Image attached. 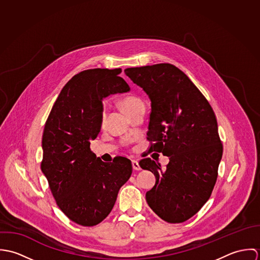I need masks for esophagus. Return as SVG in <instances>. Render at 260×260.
Instances as JSON below:
<instances>
[{"mask_svg":"<svg viewBox=\"0 0 260 260\" xmlns=\"http://www.w3.org/2000/svg\"><path fill=\"white\" fill-rule=\"evenodd\" d=\"M132 167H133V169L136 170V171L141 170V167H140L138 161H136V160H132Z\"/></svg>","mask_w":260,"mask_h":260,"instance_id":"obj_1","label":"esophagus"}]
</instances>
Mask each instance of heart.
<instances>
[{
  "instance_id": "b5f03b06",
  "label": "heart",
  "mask_w": 260,
  "mask_h": 260,
  "mask_svg": "<svg viewBox=\"0 0 260 260\" xmlns=\"http://www.w3.org/2000/svg\"><path fill=\"white\" fill-rule=\"evenodd\" d=\"M121 106L129 116L134 112L139 110L140 108H144V104L141 99L136 96H126L121 100ZM107 115V105L104 103L102 106V124L105 122Z\"/></svg>"
}]
</instances>
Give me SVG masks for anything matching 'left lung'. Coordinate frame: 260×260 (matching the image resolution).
Returning <instances> with one entry per match:
<instances>
[{
	"instance_id": "8db88e82",
	"label": "left lung",
	"mask_w": 260,
	"mask_h": 260,
	"mask_svg": "<svg viewBox=\"0 0 260 260\" xmlns=\"http://www.w3.org/2000/svg\"><path fill=\"white\" fill-rule=\"evenodd\" d=\"M124 72L151 100L150 149L170 159L164 170L150 158L139 162L156 177L146 201L164 221L184 222L206 203L217 180L223 146L214 111L192 81L172 64Z\"/></svg>"
}]
</instances>
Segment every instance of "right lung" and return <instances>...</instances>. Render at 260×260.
Returning <instances> with one entry per match:
<instances>
[{
	"label": "right lung",
	"instance_id": "obj_1",
	"mask_svg": "<svg viewBox=\"0 0 260 260\" xmlns=\"http://www.w3.org/2000/svg\"><path fill=\"white\" fill-rule=\"evenodd\" d=\"M121 72L97 68L75 75L45 124L41 169L59 208L82 226L97 225L109 215L119 189L132 174L129 159L106 163L90 148L101 129L102 99L130 90Z\"/></svg>",
	"mask_w": 260,
	"mask_h": 260
}]
</instances>
